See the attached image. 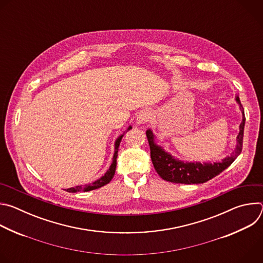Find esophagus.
<instances>
[{
	"instance_id": "1",
	"label": "esophagus",
	"mask_w": 263,
	"mask_h": 263,
	"mask_svg": "<svg viewBox=\"0 0 263 263\" xmlns=\"http://www.w3.org/2000/svg\"><path fill=\"white\" fill-rule=\"evenodd\" d=\"M151 119H152V112L149 110H142L138 114L136 118V122L137 124H145Z\"/></svg>"
}]
</instances>
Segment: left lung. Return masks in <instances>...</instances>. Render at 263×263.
Instances as JSON below:
<instances>
[{
	"label": "left lung",
	"mask_w": 263,
	"mask_h": 263,
	"mask_svg": "<svg viewBox=\"0 0 263 263\" xmlns=\"http://www.w3.org/2000/svg\"><path fill=\"white\" fill-rule=\"evenodd\" d=\"M235 101L239 105V109L242 115V120L239 125V132L236 137V148L234 153L230 156L224 157L221 161L200 162V161H184L176 158L171 153L163 148V146L157 144L156 136L151 129L146 130V137L151 149V159L157 174L165 181L181 184H201L214 178L222 171L229 167L232 162L237 158L242 148L243 130L246 124L245 111L240 103L239 97L235 98Z\"/></svg>",
	"instance_id": "obj_1"
}]
</instances>
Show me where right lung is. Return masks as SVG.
I'll return each mask as SVG.
<instances>
[{
	"label": "right lung",
	"instance_id": "1",
	"mask_svg": "<svg viewBox=\"0 0 263 263\" xmlns=\"http://www.w3.org/2000/svg\"><path fill=\"white\" fill-rule=\"evenodd\" d=\"M130 129H132L131 126H129L127 128V130L121 134L117 139H116V142H115V154H114V158H112V163L111 165L109 166V170H107V172L101 177L99 178L98 180L93 181L92 183H89V184H85V185H77L74 187H70V189H67L65 190L66 192L68 193H78V192H90V191H93V190H97V189H100V187L108 184L112 178H114L115 176V173H116V168H117V157H118V153H119V149H120V144H121V141H122V138L123 136L125 135V133H127Z\"/></svg>",
	"mask_w": 263,
	"mask_h": 263
}]
</instances>
